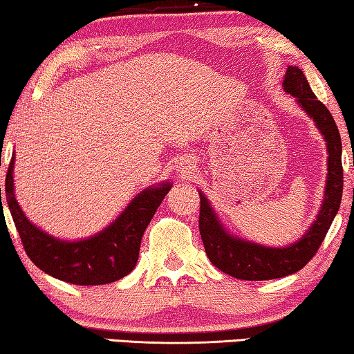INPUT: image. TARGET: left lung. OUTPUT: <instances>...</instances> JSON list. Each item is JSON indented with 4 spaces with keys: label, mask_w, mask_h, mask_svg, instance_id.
<instances>
[{
    "label": "left lung",
    "mask_w": 354,
    "mask_h": 354,
    "mask_svg": "<svg viewBox=\"0 0 354 354\" xmlns=\"http://www.w3.org/2000/svg\"><path fill=\"white\" fill-rule=\"evenodd\" d=\"M283 86L288 93L297 97L299 104L313 118L328 142L329 172L324 203L317 220L301 241L286 248H268L226 234L209 205V201L205 196L199 194V232L205 253L215 268L239 280H272L301 270L322 247L330 223L340 207L344 167L339 128L328 107L315 96L301 69L296 66L288 68Z\"/></svg>",
    "instance_id": "8db88e82"
}]
</instances>
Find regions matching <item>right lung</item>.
<instances>
[{
  "label": "right lung",
  "mask_w": 354,
  "mask_h": 354,
  "mask_svg": "<svg viewBox=\"0 0 354 354\" xmlns=\"http://www.w3.org/2000/svg\"><path fill=\"white\" fill-rule=\"evenodd\" d=\"M14 156L6 174V199L28 258L46 274L73 285H106L123 279L139 258L145 227L172 185L144 189L111 226L95 237L64 242L26 220L14 196Z\"/></svg>",
  "instance_id": "1"
}]
</instances>
